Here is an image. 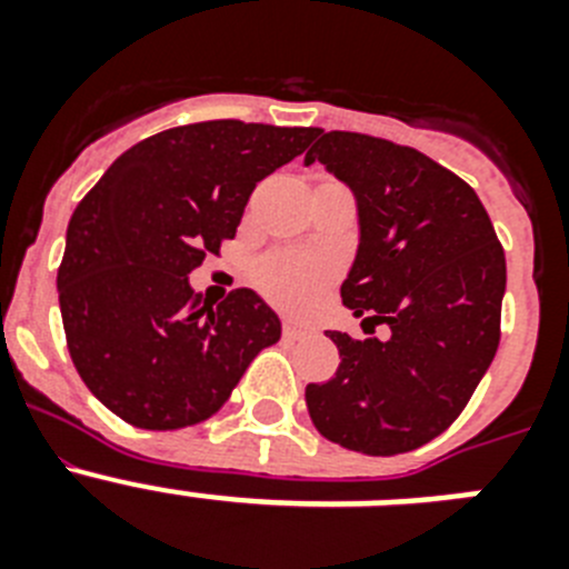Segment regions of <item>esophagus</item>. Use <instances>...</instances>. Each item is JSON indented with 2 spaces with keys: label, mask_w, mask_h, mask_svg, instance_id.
Here are the masks:
<instances>
[{
  "label": "esophagus",
  "mask_w": 569,
  "mask_h": 569,
  "mask_svg": "<svg viewBox=\"0 0 569 569\" xmlns=\"http://www.w3.org/2000/svg\"><path fill=\"white\" fill-rule=\"evenodd\" d=\"M281 333H284L288 341H299L308 336V330L301 328V325H296V321H284V325H281Z\"/></svg>",
  "instance_id": "esophagus-1"
}]
</instances>
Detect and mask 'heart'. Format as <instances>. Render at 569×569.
Here are the masks:
<instances>
[{
    "mask_svg": "<svg viewBox=\"0 0 569 569\" xmlns=\"http://www.w3.org/2000/svg\"><path fill=\"white\" fill-rule=\"evenodd\" d=\"M330 270L321 261L299 253H276L261 261L259 288L284 310H308L321 299Z\"/></svg>",
    "mask_w": 569,
    "mask_h": 569,
    "instance_id": "b5f03b06",
    "label": "heart"
}]
</instances>
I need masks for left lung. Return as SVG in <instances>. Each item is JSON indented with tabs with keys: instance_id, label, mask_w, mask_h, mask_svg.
Segmentation results:
<instances>
[{
	"instance_id": "obj_1",
	"label": "left lung",
	"mask_w": 569,
	"mask_h": 569,
	"mask_svg": "<svg viewBox=\"0 0 569 569\" xmlns=\"http://www.w3.org/2000/svg\"><path fill=\"white\" fill-rule=\"evenodd\" d=\"M316 136L305 164H325L359 210L341 301L390 336L328 330L341 365L305 390L310 419L356 453H407L453 425L496 356L505 250L476 190L430 156L347 130Z\"/></svg>"
}]
</instances>
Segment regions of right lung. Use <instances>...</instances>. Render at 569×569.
<instances>
[{"instance_id": "1", "label": "right lung", "mask_w": 569, "mask_h": 569, "mask_svg": "<svg viewBox=\"0 0 569 569\" xmlns=\"http://www.w3.org/2000/svg\"><path fill=\"white\" fill-rule=\"evenodd\" d=\"M316 128L184 124L124 150L73 210L57 288L70 359L110 413L142 430L199 425L230 399L281 321L253 290L208 308L190 288L233 239L256 182Z\"/></svg>"}]
</instances>
